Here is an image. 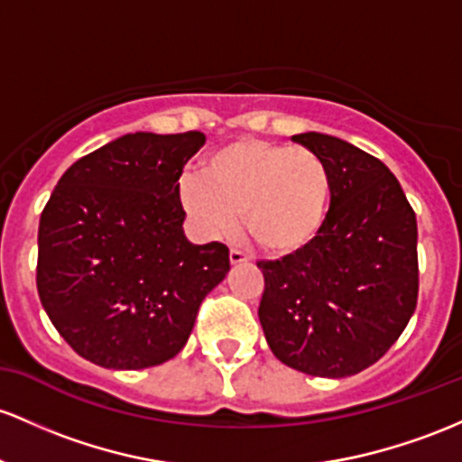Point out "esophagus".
Wrapping results in <instances>:
<instances>
[{
    "instance_id": "obj_1",
    "label": "esophagus",
    "mask_w": 462,
    "mask_h": 462,
    "mask_svg": "<svg viewBox=\"0 0 462 462\" xmlns=\"http://www.w3.org/2000/svg\"><path fill=\"white\" fill-rule=\"evenodd\" d=\"M230 263H232V265H241V263H247V256L243 254L241 250H236V247H232V250H230Z\"/></svg>"
}]
</instances>
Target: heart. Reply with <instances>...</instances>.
I'll return each mask as SVG.
<instances>
[{"instance_id": "1", "label": "heart", "mask_w": 462, "mask_h": 462, "mask_svg": "<svg viewBox=\"0 0 462 462\" xmlns=\"http://www.w3.org/2000/svg\"><path fill=\"white\" fill-rule=\"evenodd\" d=\"M181 204L208 236L239 227L270 254H293L320 235L331 204L327 162L305 146L245 138L206 155L181 181Z\"/></svg>"}]
</instances>
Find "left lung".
Returning <instances> with one entry per match:
<instances>
[{"instance_id": "obj_1", "label": "left lung", "mask_w": 462, "mask_h": 462, "mask_svg": "<svg viewBox=\"0 0 462 462\" xmlns=\"http://www.w3.org/2000/svg\"><path fill=\"white\" fill-rule=\"evenodd\" d=\"M291 140L327 162L331 206L307 247L256 263L258 320L289 368L348 377L383 357L417 309V217L382 160L316 131Z\"/></svg>"}]
</instances>
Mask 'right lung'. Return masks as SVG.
<instances>
[{
    "instance_id": "right-lung-1",
    "label": "right lung",
    "mask_w": 462,
    "mask_h": 462,
    "mask_svg": "<svg viewBox=\"0 0 462 462\" xmlns=\"http://www.w3.org/2000/svg\"><path fill=\"white\" fill-rule=\"evenodd\" d=\"M199 131H138L74 162L39 221L37 289L60 337L116 371L169 362L204 298L226 278L223 243L186 239L184 164Z\"/></svg>"
}]
</instances>
